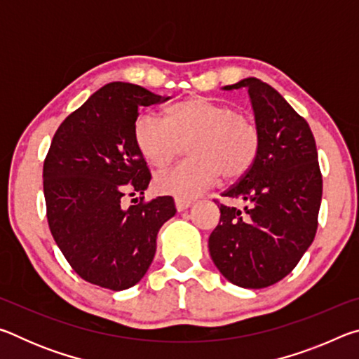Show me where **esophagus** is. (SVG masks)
Here are the masks:
<instances>
[{"label": "esophagus", "mask_w": 359, "mask_h": 359, "mask_svg": "<svg viewBox=\"0 0 359 359\" xmlns=\"http://www.w3.org/2000/svg\"><path fill=\"white\" fill-rule=\"evenodd\" d=\"M191 204H193V201L188 198H175V209H177L179 212L188 209Z\"/></svg>", "instance_id": "34e87169"}]
</instances>
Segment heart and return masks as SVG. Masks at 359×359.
Wrapping results in <instances>:
<instances>
[{
    "label": "heart",
    "mask_w": 359,
    "mask_h": 359,
    "mask_svg": "<svg viewBox=\"0 0 359 359\" xmlns=\"http://www.w3.org/2000/svg\"><path fill=\"white\" fill-rule=\"evenodd\" d=\"M137 149L150 165L165 168L190 144L191 160L156 174L161 193L190 198L218 180L233 182L250 171L259 154V131L247 114L223 102L191 96L168 109L166 120L141 112L133 125Z\"/></svg>",
    "instance_id": "obj_1"
}]
</instances>
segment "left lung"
Wrapping results in <instances>:
<instances>
[{"label":"left lung","mask_w":359,"mask_h":359,"mask_svg":"<svg viewBox=\"0 0 359 359\" xmlns=\"http://www.w3.org/2000/svg\"><path fill=\"white\" fill-rule=\"evenodd\" d=\"M245 87L259 131V154L244 177L218 203L220 222L209 238L218 271L242 288H264L287 277L313 242L323 179L311 126L283 96L257 77L224 90Z\"/></svg>","instance_id":"left-lung-1"}]
</instances>
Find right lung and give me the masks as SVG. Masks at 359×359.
<instances>
[{"label":"right lung","instance_id":"obj_1","mask_svg":"<svg viewBox=\"0 0 359 359\" xmlns=\"http://www.w3.org/2000/svg\"><path fill=\"white\" fill-rule=\"evenodd\" d=\"M158 96L135 83L111 82L58 126L44 160L47 222L60 250L85 282L114 291L136 285L156 252V234L175 214L171 196L136 199L151 179L133 136L141 107Z\"/></svg>","mask_w":359,"mask_h":359}]
</instances>
